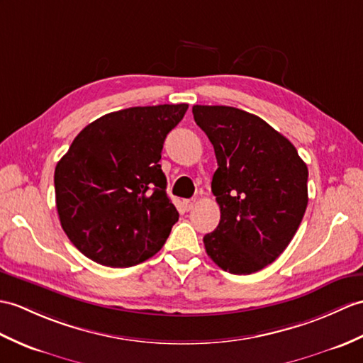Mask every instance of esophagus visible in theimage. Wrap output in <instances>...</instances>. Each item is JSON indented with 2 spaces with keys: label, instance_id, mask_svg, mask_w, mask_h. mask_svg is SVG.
<instances>
[{
  "label": "esophagus",
  "instance_id": "1",
  "mask_svg": "<svg viewBox=\"0 0 363 363\" xmlns=\"http://www.w3.org/2000/svg\"><path fill=\"white\" fill-rule=\"evenodd\" d=\"M195 199H184V202H182V204H184V208L185 210H191L193 208V206H195Z\"/></svg>",
  "mask_w": 363,
  "mask_h": 363
}]
</instances>
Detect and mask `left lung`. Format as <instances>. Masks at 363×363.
<instances>
[{
    "mask_svg": "<svg viewBox=\"0 0 363 363\" xmlns=\"http://www.w3.org/2000/svg\"><path fill=\"white\" fill-rule=\"evenodd\" d=\"M215 148L212 191L221 220L204 237L223 271L249 275L280 257L308 206V167L296 147L258 116L233 106H193Z\"/></svg>",
    "mask_w": 363,
    "mask_h": 363,
    "instance_id": "8db88e82",
    "label": "left lung"
}]
</instances>
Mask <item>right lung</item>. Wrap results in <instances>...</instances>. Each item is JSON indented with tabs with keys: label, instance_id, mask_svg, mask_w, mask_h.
Returning <instances> with one entry per match:
<instances>
[{
	"label": "right lung",
	"instance_id": "add662e5",
	"mask_svg": "<svg viewBox=\"0 0 363 363\" xmlns=\"http://www.w3.org/2000/svg\"><path fill=\"white\" fill-rule=\"evenodd\" d=\"M187 104L134 106L85 126L55 167V202L67 238L108 267L161 250L179 213L159 161Z\"/></svg>",
	"mask_w": 363,
	"mask_h": 363
}]
</instances>
